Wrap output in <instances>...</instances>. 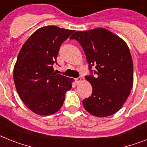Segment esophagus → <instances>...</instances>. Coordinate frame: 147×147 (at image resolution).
I'll return each instance as SVG.
<instances>
[{
	"label": "esophagus",
	"instance_id": "obj_1",
	"mask_svg": "<svg viewBox=\"0 0 147 147\" xmlns=\"http://www.w3.org/2000/svg\"><path fill=\"white\" fill-rule=\"evenodd\" d=\"M81 80H82V79H81V77H78V78L75 79V82H76V84L78 85L79 83L81 82Z\"/></svg>",
	"mask_w": 147,
	"mask_h": 147
}]
</instances>
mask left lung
Here are the masks:
<instances>
[{
  "label": "left lung",
  "mask_w": 147,
  "mask_h": 147,
  "mask_svg": "<svg viewBox=\"0 0 147 147\" xmlns=\"http://www.w3.org/2000/svg\"><path fill=\"white\" fill-rule=\"evenodd\" d=\"M82 46L92 75L86 79L92 86L82 100L87 112L98 117L114 114L127 100L133 86V61L123 40L105 28L76 31L70 37ZM95 66V76L91 67Z\"/></svg>",
  "instance_id": "1"
}]
</instances>
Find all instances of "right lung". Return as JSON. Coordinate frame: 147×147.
I'll use <instances>...</instances> for the list:
<instances>
[{
    "mask_svg": "<svg viewBox=\"0 0 147 147\" xmlns=\"http://www.w3.org/2000/svg\"><path fill=\"white\" fill-rule=\"evenodd\" d=\"M74 30L46 26L33 33L22 47L13 69L19 97L36 114L47 116L60 110L73 79L55 74L53 65L61 43Z\"/></svg>",
    "mask_w": 147,
    "mask_h": 147,
    "instance_id": "obj_1",
    "label": "right lung"
}]
</instances>
